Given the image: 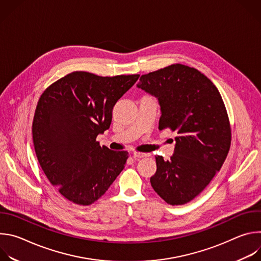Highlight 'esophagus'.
<instances>
[{
	"label": "esophagus",
	"instance_id": "esophagus-1",
	"mask_svg": "<svg viewBox=\"0 0 261 261\" xmlns=\"http://www.w3.org/2000/svg\"><path fill=\"white\" fill-rule=\"evenodd\" d=\"M132 156H133L134 158H143V157L148 156V154H146V153H140V152H133V153H132Z\"/></svg>",
	"mask_w": 261,
	"mask_h": 261
}]
</instances>
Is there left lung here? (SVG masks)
Masks as SVG:
<instances>
[{"instance_id":"obj_1","label":"left lung","mask_w":261,"mask_h":261,"mask_svg":"<svg viewBox=\"0 0 261 261\" xmlns=\"http://www.w3.org/2000/svg\"><path fill=\"white\" fill-rule=\"evenodd\" d=\"M137 88L158 99L159 130L177 134L170 160L156 157L152 187L168 204L187 203L203 191L229 152L231 130L224 102L204 74L181 64L141 75Z\"/></svg>"}]
</instances>
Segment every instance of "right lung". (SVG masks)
Listing matches in <instances>:
<instances>
[{"label":"right lung","instance_id":"add662e5","mask_svg":"<svg viewBox=\"0 0 261 261\" xmlns=\"http://www.w3.org/2000/svg\"><path fill=\"white\" fill-rule=\"evenodd\" d=\"M138 77L75 71L39 98L32 126L36 156L50 184L73 203H94L124 169L128 152L100 146L96 138L109 128L115 104Z\"/></svg>","mask_w":261,"mask_h":261}]
</instances>
